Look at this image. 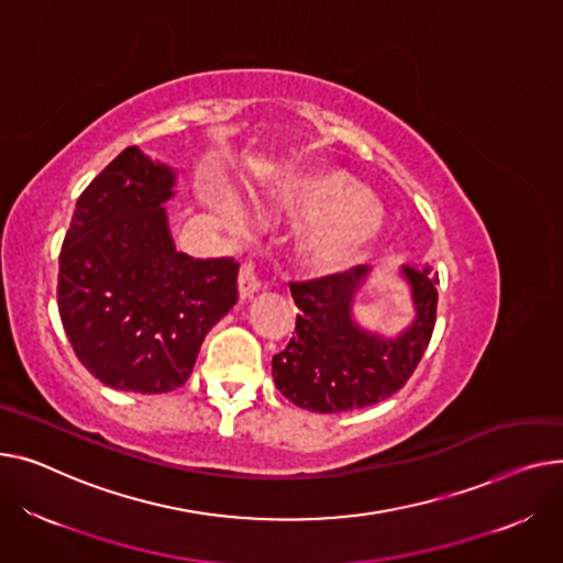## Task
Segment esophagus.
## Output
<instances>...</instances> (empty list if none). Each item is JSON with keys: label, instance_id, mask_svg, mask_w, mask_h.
I'll list each match as a JSON object with an SVG mask.
<instances>
[{"label": "esophagus", "instance_id": "esophagus-1", "mask_svg": "<svg viewBox=\"0 0 563 563\" xmlns=\"http://www.w3.org/2000/svg\"><path fill=\"white\" fill-rule=\"evenodd\" d=\"M261 286L263 284H261V277L256 275V263L252 258H247L239 273V292L245 300V297H252Z\"/></svg>", "mask_w": 563, "mask_h": 563}]
</instances>
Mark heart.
<instances>
[{"instance_id":"obj_1","label":"heart","mask_w":563,"mask_h":563,"mask_svg":"<svg viewBox=\"0 0 563 563\" xmlns=\"http://www.w3.org/2000/svg\"><path fill=\"white\" fill-rule=\"evenodd\" d=\"M279 200L316 220L305 241V256L316 271L350 266L382 227V211L373 197L334 173H297L282 186ZM216 205L224 213L236 211L229 195H218Z\"/></svg>"}]
</instances>
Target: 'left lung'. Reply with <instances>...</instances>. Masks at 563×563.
Wrapping results in <instances>:
<instances>
[{
    "mask_svg": "<svg viewBox=\"0 0 563 563\" xmlns=\"http://www.w3.org/2000/svg\"><path fill=\"white\" fill-rule=\"evenodd\" d=\"M368 266L307 282H290L295 336L273 356L277 388L292 405L336 413L377 405L400 390L413 375L434 332L439 275L432 268L405 266L411 284L416 320L398 339L386 341L352 322V300Z\"/></svg>",
    "mask_w": 563,
    "mask_h": 563,
    "instance_id": "8db88e82",
    "label": "left lung"
}]
</instances>
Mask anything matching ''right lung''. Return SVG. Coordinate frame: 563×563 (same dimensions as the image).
<instances>
[{
  "mask_svg": "<svg viewBox=\"0 0 563 563\" xmlns=\"http://www.w3.org/2000/svg\"><path fill=\"white\" fill-rule=\"evenodd\" d=\"M173 186L168 165L126 147L81 192L63 239V329L84 368L118 390L181 386L209 329L239 302L234 256L175 250L161 207Z\"/></svg>",
  "mask_w": 563,
  "mask_h": 563,
  "instance_id": "1",
  "label": "right lung"
}]
</instances>
